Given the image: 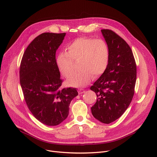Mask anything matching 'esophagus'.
Returning <instances> with one entry per match:
<instances>
[{"instance_id": "34e87169", "label": "esophagus", "mask_w": 157, "mask_h": 157, "mask_svg": "<svg viewBox=\"0 0 157 157\" xmlns=\"http://www.w3.org/2000/svg\"><path fill=\"white\" fill-rule=\"evenodd\" d=\"M78 93H79V94L84 93H85V90H84V89H79V90H78Z\"/></svg>"}]
</instances>
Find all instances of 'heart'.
<instances>
[{"label": "heart", "mask_w": 157, "mask_h": 157, "mask_svg": "<svg viewBox=\"0 0 157 157\" xmlns=\"http://www.w3.org/2000/svg\"><path fill=\"white\" fill-rule=\"evenodd\" d=\"M66 52L60 53L56 58V64L61 74L69 77L74 70L75 61H79L78 72L66 80L70 86H84L93 78L102 75L109 61L110 52L107 42L101 38H78L66 47Z\"/></svg>", "instance_id": "heart-1"}]
</instances>
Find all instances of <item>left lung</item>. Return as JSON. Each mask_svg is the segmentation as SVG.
<instances>
[{
    "instance_id": "8db88e82",
    "label": "left lung",
    "mask_w": 157,
    "mask_h": 157,
    "mask_svg": "<svg viewBox=\"0 0 157 157\" xmlns=\"http://www.w3.org/2000/svg\"><path fill=\"white\" fill-rule=\"evenodd\" d=\"M101 32L109 46L110 56L105 71L90 87L97 95L91 112L100 122L110 124L124 113L132 100L137 66L130 47L122 38L111 30Z\"/></svg>"
}]
</instances>
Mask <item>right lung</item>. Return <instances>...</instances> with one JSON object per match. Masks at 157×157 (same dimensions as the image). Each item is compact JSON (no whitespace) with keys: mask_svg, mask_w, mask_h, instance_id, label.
Returning a JSON list of instances; mask_svg holds the SVG:
<instances>
[{"mask_svg":"<svg viewBox=\"0 0 157 157\" xmlns=\"http://www.w3.org/2000/svg\"><path fill=\"white\" fill-rule=\"evenodd\" d=\"M66 33H43L25 50L20 66V82L27 105L41 123L54 126L69 114L70 104L78 95L75 88L61 89L63 80L56 52Z\"/></svg>","mask_w":157,"mask_h":157,"instance_id":"1","label":"right lung"}]
</instances>
